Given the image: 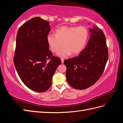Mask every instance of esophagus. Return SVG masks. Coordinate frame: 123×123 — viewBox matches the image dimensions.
<instances>
[{
  "label": "esophagus",
  "instance_id": "34e87169",
  "mask_svg": "<svg viewBox=\"0 0 123 123\" xmlns=\"http://www.w3.org/2000/svg\"><path fill=\"white\" fill-rule=\"evenodd\" d=\"M61 63H63L64 59L63 58H61Z\"/></svg>",
  "mask_w": 123,
  "mask_h": 123
}]
</instances>
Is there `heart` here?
Returning <instances> with one entry per match:
<instances>
[{
  "label": "heart",
  "mask_w": 123,
  "mask_h": 123,
  "mask_svg": "<svg viewBox=\"0 0 123 123\" xmlns=\"http://www.w3.org/2000/svg\"><path fill=\"white\" fill-rule=\"evenodd\" d=\"M89 36L87 28L83 26H62L55 30V34H49L46 41L52 52L58 53V55L67 57L72 53L77 55L80 53L87 43ZM63 44H62V43Z\"/></svg>",
  "instance_id": "b5f03b06"
}]
</instances>
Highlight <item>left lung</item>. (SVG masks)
Returning a JSON list of instances; mask_svg holds the SVG:
<instances>
[{"mask_svg": "<svg viewBox=\"0 0 123 123\" xmlns=\"http://www.w3.org/2000/svg\"><path fill=\"white\" fill-rule=\"evenodd\" d=\"M87 45L78 56L65 60L67 81L72 87L86 89L95 84L103 74L108 58L105 34L101 30L89 28Z\"/></svg>", "mask_w": 123, "mask_h": 123, "instance_id": "1", "label": "left lung"}]
</instances>
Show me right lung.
I'll use <instances>...</instances> for the list:
<instances>
[{"label": "right lung", "instance_id": "right-lung-1", "mask_svg": "<svg viewBox=\"0 0 123 123\" xmlns=\"http://www.w3.org/2000/svg\"><path fill=\"white\" fill-rule=\"evenodd\" d=\"M50 30L49 22L36 17L23 24L17 34L15 68L23 83L38 92L49 89L52 77L61 63V59L49 50L46 37Z\"/></svg>", "mask_w": 123, "mask_h": 123}]
</instances>
